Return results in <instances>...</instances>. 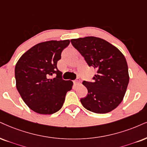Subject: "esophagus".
Here are the masks:
<instances>
[{"label":"esophagus","mask_w":147,"mask_h":147,"mask_svg":"<svg viewBox=\"0 0 147 147\" xmlns=\"http://www.w3.org/2000/svg\"><path fill=\"white\" fill-rule=\"evenodd\" d=\"M80 82V78H76L75 80L74 81V83L75 84H78Z\"/></svg>","instance_id":"34e87169"}]
</instances>
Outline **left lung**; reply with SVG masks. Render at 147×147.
<instances>
[{"mask_svg":"<svg viewBox=\"0 0 147 147\" xmlns=\"http://www.w3.org/2000/svg\"><path fill=\"white\" fill-rule=\"evenodd\" d=\"M71 43L88 66L97 70L93 82L83 81L88 94L80 99L82 106L98 114L115 109L123 99L129 80L123 54L111 43L98 37L74 39Z\"/></svg>","mask_w":147,"mask_h":147,"instance_id":"8db88e82","label":"left lung"}]
</instances>
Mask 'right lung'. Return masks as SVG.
<instances>
[{
	"label": "right lung",
	"mask_w": 147,
	"mask_h": 147,
	"mask_svg": "<svg viewBox=\"0 0 147 147\" xmlns=\"http://www.w3.org/2000/svg\"><path fill=\"white\" fill-rule=\"evenodd\" d=\"M69 40L39 43L25 52L15 67L18 91L25 104L41 115H51L62 108L73 82L62 78L57 69L63 50ZM53 74L56 77L50 78Z\"/></svg>",
	"instance_id": "1"
}]
</instances>
